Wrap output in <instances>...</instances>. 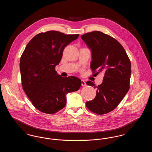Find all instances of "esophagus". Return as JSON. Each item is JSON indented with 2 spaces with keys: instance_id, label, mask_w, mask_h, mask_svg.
I'll use <instances>...</instances> for the list:
<instances>
[{
  "instance_id": "1",
  "label": "esophagus",
  "mask_w": 152,
  "mask_h": 152,
  "mask_svg": "<svg viewBox=\"0 0 152 152\" xmlns=\"http://www.w3.org/2000/svg\"><path fill=\"white\" fill-rule=\"evenodd\" d=\"M81 86H82L83 87L86 86V83L84 80H81Z\"/></svg>"
}]
</instances>
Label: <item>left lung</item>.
Masks as SVG:
<instances>
[{
  "instance_id": "1",
  "label": "left lung",
  "mask_w": 152,
  "mask_h": 152,
  "mask_svg": "<svg viewBox=\"0 0 152 152\" xmlns=\"http://www.w3.org/2000/svg\"><path fill=\"white\" fill-rule=\"evenodd\" d=\"M81 39L92 50V73L104 75L102 84L98 86L87 81V85L97 88V91L94 99L87 101L86 105L97 115L108 113L116 108L129 89L130 59L121 44L102 32L86 33Z\"/></svg>"
}]
</instances>
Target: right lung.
<instances>
[{
  "mask_svg": "<svg viewBox=\"0 0 152 152\" xmlns=\"http://www.w3.org/2000/svg\"><path fill=\"white\" fill-rule=\"evenodd\" d=\"M79 34L57 31L41 32L27 44L20 60L23 89L40 112L53 114L64 108L66 94L79 89L81 81L75 76L61 77L55 71L65 47Z\"/></svg>",
  "mask_w": 152,
  "mask_h": 152,
  "instance_id": "obj_1",
  "label": "right lung"
}]
</instances>
